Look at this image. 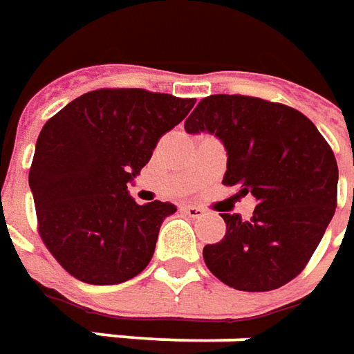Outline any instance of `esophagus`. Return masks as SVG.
I'll list each match as a JSON object with an SVG mask.
<instances>
[{
    "mask_svg": "<svg viewBox=\"0 0 354 354\" xmlns=\"http://www.w3.org/2000/svg\"><path fill=\"white\" fill-rule=\"evenodd\" d=\"M183 212L187 213L189 217H192V219H198V217H202L205 213L204 207H200V205H185Z\"/></svg>",
    "mask_w": 354,
    "mask_h": 354,
    "instance_id": "esophagus-1",
    "label": "esophagus"
}]
</instances>
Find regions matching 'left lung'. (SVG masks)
<instances>
[{
    "instance_id": "left-lung-1",
    "label": "left lung",
    "mask_w": 354,
    "mask_h": 354,
    "mask_svg": "<svg viewBox=\"0 0 354 354\" xmlns=\"http://www.w3.org/2000/svg\"><path fill=\"white\" fill-rule=\"evenodd\" d=\"M227 150L223 183L255 198L250 221L221 213L225 238L204 248L215 277L242 292H269L303 270L335 212L337 164L317 125L299 110L244 95H212L185 122Z\"/></svg>"
}]
</instances>
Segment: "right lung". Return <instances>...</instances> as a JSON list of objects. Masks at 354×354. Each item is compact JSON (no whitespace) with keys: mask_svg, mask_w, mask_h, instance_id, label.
<instances>
[{"mask_svg":"<svg viewBox=\"0 0 354 354\" xmlns=\"http://www.w3.org/2000/svg\"><path fill=\"white\" fill-rule=\"evenodd\" d=\"M194 102L145 89H99L44 125L30 190L41 240L72 277L120 284L149 265L160 227L177 207L160 200L139 205L127 185Z\"/></svg>","mask_w":354,"mask_h":354,"instance_id":"obj_1","label":"right lung"}]
</instances>
